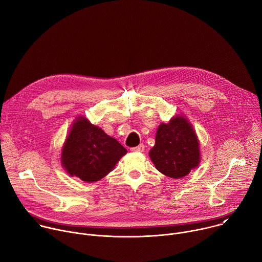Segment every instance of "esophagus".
I'll return each instance as SVG.
<instances>
[{
  "mask_svg": "<svg viewBox=\"0 0 262 262\" xmlns=\"http://www.w3.org/2000/svg\"><path fill=\"white\" fill-rule=\"evenodd\" d=\"M144 150H145V146L143 144H140L139 146L132 148V151L134 152H143Z\"/></svg>",
  "mask_w": 262,
  "mask_h": 262,
  "instance_id": "esophagus-1",
  "label": "esophagus"
}]
</instances>
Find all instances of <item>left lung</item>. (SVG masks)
<instances>
[{
  "instance_id": "obj_1",
  "label": "left lung",
  "mask_w": 262,
  "mask_h": 262,
  "mask_svg": "<svg viewBox=\"0 0 262 262\" xmlns=\"http://www.w3.org/2000/svg\"><path fill=\"white\" fill-rule=\"evenodd\" d=\"M149 157L161 173L171 178H182L196 169L201 152L198 136L190 121L183 115H176L168 123H161Z\"/></svg>"
}]
</instances>
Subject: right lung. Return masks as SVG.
Segmentation results:
<instances>
[{
	"mask_svg": "<svg viewBox=\"0 0 262 262\" xmlns=\"http://www.w3.org/2000/svg\"><path fill=\"white\" fill-rule=\"evenodd\" d=\"M126 149L86 117L72 123L61 150V164L70 176L95 182L114 169Z\"/></svg>",
	"mask_w": 262,
	"mask_h": 262,
	"instance_id": "1",
	"label": "right lung"
}]
</instances>
